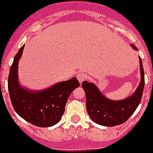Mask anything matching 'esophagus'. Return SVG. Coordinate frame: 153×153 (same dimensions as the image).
Wrapping results in <instances>:
<instances>
[{"label":"esophagus","instance_id":"obj_1","mask_svg":"<svg viewBox=\"0 0 153 153\" xmlns=\"http://www.w3.org/2000/svg\"><path fill=\"white\" fill-rule=\"evenodd\" d=\"M76 77H77V80H78V82L80 83H82L84 80H85V77H86V76H85V73H83V72H80L78 74L76 75Z\"/></svg>","mask_w":153,"mask_h":153}]
</instances>
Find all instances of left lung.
<instances>
[{
	"instance_id": "obj_1",
	"label": "left lung",
	"mask_w": 153,
	"mask_h": 153,
	"mask_svg": "<svg viewBox=\"0 0 153 153\" xmlns=\"http://www.w3.org/2000/svg\"><path fill=\"white\" fill-rule=\"evenodd\" d=\"M132 48L137 51L134 44ZM141 80L135 91L123 100H111L104 96L93 82H82V89L86 96V109L95 123L106 127H114L126 122L140 104L144 88V71L139 57Z\"/></svg>"
}]
</instances>
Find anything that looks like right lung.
Masks as SVG:
<instances>
[{
	"instance_id": "obj_1",
	"label": "right lung",
	"mask_w": 153,
	"mask_h": 153,
	"mask_svg": "<svg viewBox=\"0 0 153 153\" xmlns=\"http://www.w3.org/2000/svg\"><path fill=\"white\" fill-rule=\"evenodd\" d=\"M25 45L19 48L10 67L8 90L14 109L27 122L40 128L55 125L64 114L70 94L80 83L76 77L57 82L42 91H32L20 85L18 75L19 61Z\"/></svg>"
}]
</instances>
